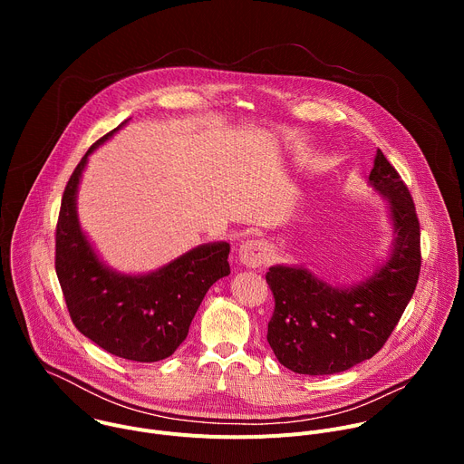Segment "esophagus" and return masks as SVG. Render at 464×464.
<instances>
[{
  "instance_id": "obj_1",
  "label": "esophagus",
  "mask_w": 464,
  "mask_h": 464,
  "mask_svg": "<svg viewBox=\"0 0 464 464\" xmlns=\"http://www.w3.org/2000/svg\"><path fill=\"white\" fill-rule=\"evenodd\" d=\"M268 255L270 249L264 240H246L238 247V260L247 268H258L262 264H266Z\"/></svg>"
}]
</instances>
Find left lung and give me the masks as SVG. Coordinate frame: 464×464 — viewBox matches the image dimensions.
Returning <instances> with one entry per match:
<instances>
[{"instance_id":"left-lung-1","label":"left lung","mask_w":464,"mask_h":464,"mask_svg":"<svg viewBox=\"0 0 464 464\" xmlns=\"http://www.w3.org/2000/svg\"><path fill=\"white\" fill-rule=\"evenodd\" d=\"M369 187L385 200L391 246L372 272L334 285L304 264H276L266 281L276 297L268 343L290 371L310 376L343 372L372 358L402 317L419 281L420 227L411 194L376 150Z\"/></svg>"}]
</instances>
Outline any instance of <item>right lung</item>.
<instances>
[{"instance_id":"add662e5","label":"right lung","mask_w":464,"mask_h":464,"mask_svg":"<svg viewBox=\"0 0 464 464\" xmlns=\"http://www.w3.org/2000/svg\"><path fill=\"white\" fill-rule=\"evenodd\" d=\"M128 121L92 145L65 185L54 268L70 315L86 338L113 356L152 363L174 354L208 290L231 274L229 242L190 247L147 274H124L106 264L81 226L79 185L90 156Z\"/></svg>"}]
</instances>
